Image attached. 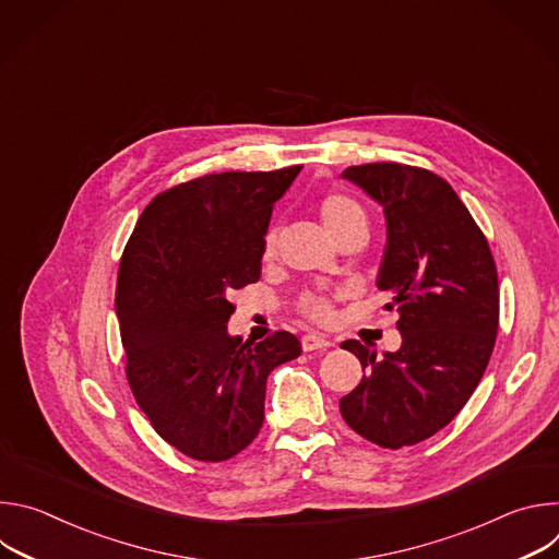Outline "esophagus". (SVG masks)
<instances>
[{"label":"esophagus","instance_id":"1","mask_svg":"<svg viewBox=\"0 0 559 559\" xmlns=\"http://www.w3.org/2000/svg\"><path fill=\"white\" fill-rule=\"evenodd\" d=\"M300 345H302L305 352H316V349H328V347H332L334 343H332L330 338L321 336V334H305V336L300 338Z\"/></svg>","mask_w":559,"mask_h":559}]
</instances>
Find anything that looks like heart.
<instances>
[{
  "label": "heart",
  "mask_w": 559,
  "mask_h": 559,
  "mask_svg": "<svg viewBox=\"0 0 559 559\" xmlns=\"http://www.w3.org/2000/svg\"><path fill=\"white\" fill-rule=\"evenodd\" d=\"M321 218H323V225L330 231V236H336L338 231H343L345 227H349L354 223H365V212L354 199H349L345 194H330L321 203ZM274 246H276V234L267 231L265 254H272ZM300 309L305 316L313 318V321H318V323H328L334 316L332 298L323 292L305 294L300 298Z\"/></svg>",
  "instance_id": "obj_1"
}]
</instances>
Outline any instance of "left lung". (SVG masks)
Wrapping results in <instances>:
<instances>
[{
	"mask_svg": "<svg viewBox=\"0 0 559 559\" xmlns=\"http://www.w3.org/2000/svg\"><path fill=\"white\" fill-rule=\"evenodd\" d=\"M341 177L384 212L376 285L391 294L386 309H397L403 334L382 360L358 341L341 345L365 371L341 414L369 442L401 449L447 427L480 382L498 334V272L485 234L442 177L397 164L352 166Z\"/></svg>",
	"mask_w": 559,
	"mask_h": 559,
	"instance_id": "obj_1",
	"label": "left lung"
}]
</instances>
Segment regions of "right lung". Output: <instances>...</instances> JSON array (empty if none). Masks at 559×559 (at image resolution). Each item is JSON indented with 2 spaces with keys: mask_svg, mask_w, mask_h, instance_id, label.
I'll return each mask as SVG.
<instances>
[{
  "mask_svg": "<svg viewBox=\"0 0 559 559\" xmlns=\"http://www.w3.org/2000/svg\"><path fill=\"white\" fill-rule=\"evenodd\" d=\"M298 173L181 183L150 201L123 250L115 307L130 389L154 431L194 460L243 451L263 427L267 376L300 356L289 332L261 343L227 332L229 294L261 278L274 203Z\"/></svg>",
  "mask_w": 559,
  "mask_h": 559,
  "instance_id": "obj_1",
  "label": "right lung"
}]
</instances>
